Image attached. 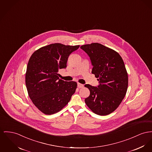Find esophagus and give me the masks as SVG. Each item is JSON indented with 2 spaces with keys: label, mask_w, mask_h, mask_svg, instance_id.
<instances>
[{
  "label": "esophagus",
  "mask_w": 152,
  "mask_h": 152,
  "mask_svg": "<svg viewBox=\"0 0 152 152\" xmlns=\"http://www.w3.org/2000/svg\"><path fill=\"white\" fill-rule=\"evenodd\" d=\"M77 86L79 88H81L83 86V85L82 84H81L80 83H77Z\"/></svg>",
  "instance_id": "obj_1"
}]
</instances>
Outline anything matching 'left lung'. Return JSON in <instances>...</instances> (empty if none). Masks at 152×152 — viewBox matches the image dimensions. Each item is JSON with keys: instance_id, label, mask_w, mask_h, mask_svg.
Instances as JSON below:
<instances>
[{"instance_id": "obj_1", "label": "left lung", "mask_w": 152, "mask_h": 152, "mask_svg": "<svg viewBox=\"0 0 152 152\" xmlns=\"http://www.w3.org/2000/svg\"><path fill=\"white\" fill-rule=\"evenodd\" d=\"M91 61V73L99 85H85L90 95L85 101L96 114L104 116L114 111L123 100L128 87V75L121 55L99 43L82 45Z\"/></svg>"}]
</instances>
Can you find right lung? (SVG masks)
Wrapping results in <instances>:
<instances>
[{"label": "right lung", "instance_id": "right-lung-1", "mask_svg": "<svg viewBox=\"0 0 152 152\" xmlns=\"http://www.w3.org/2000/svg\"><path fill=\"white\" fill-rule=\"evenodd\" d=\"M80 45L51 44L35 51L28 61L25 82L35 106L46 115L61 111L71 99L77 83L59 79L58 71L66 69L69 55Z\"/></svg>", "mask_w": 152, "mask_h": 152}]
</instances>
